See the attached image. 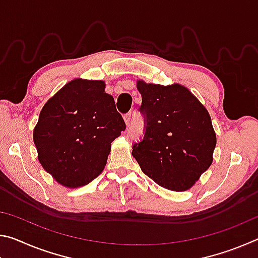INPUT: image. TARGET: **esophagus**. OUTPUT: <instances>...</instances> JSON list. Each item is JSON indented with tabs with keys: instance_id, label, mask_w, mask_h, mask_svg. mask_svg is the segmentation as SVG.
I'll list each match as a JSON object with an SVG mask.
<instances>
[{
	"instance_id": "34e87169",
	"label": "esophagus",
	"mask_w": 258,
	"mask_h": 258,
	"mask_svg": "<svg viewBox=\"0 0 258 258\" xmlns=\"http://www.w3.org/2000/svg\"><path fill=\"white\" fill-rule=\"evenodd\" d=\"M124 120H125V123H126V125H130V121H131V112H128V113H125L124 115Z\"/></svg>"
}]
</instances>
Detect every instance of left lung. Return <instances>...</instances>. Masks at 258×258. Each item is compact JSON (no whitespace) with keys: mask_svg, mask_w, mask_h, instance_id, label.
<instances>
[{"mask_svg":"<svg viewBox=\"0 0 258 258\" xmlns=\"http://www.w3.org/2000/svg\"><path fill=\"white\" fill-rule=\"evenodd\" d=\"M145 134L132 155L142 172L157 184L185 191L213 161L216 135L212 119L186 87L138 82Z\"/></svg>","mask_w":258,"mask_h":258,"instance_id":"left-lung-1","label":"left lung"}]
</instances>
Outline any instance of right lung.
<instances>
[{
  "instance_id": "add662e5",
  "label": "right lung",
  "mask_w": 258,
  "mask_h": 258,
  "mask_svg": "<svg viewBox=\"0 0 258 258\" xmlns=\"http://www.w3.org/2000/svg\"><path fill=\"white\" fill-rule=\"evenodd\" d=\"M126 125L104 82L74 80L47 101L34 128L43 168L67 187L99 176Z\"/></svg>"
}]
</instances>
